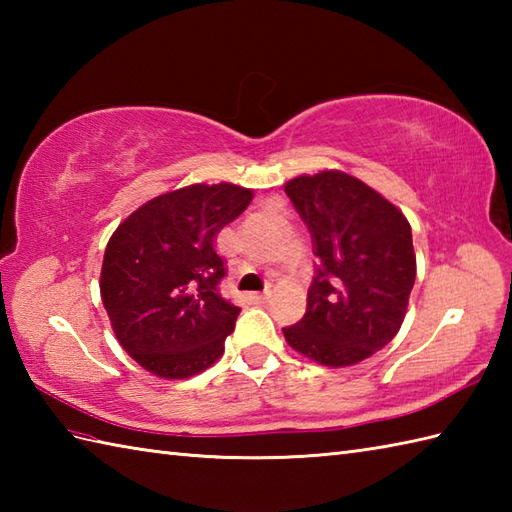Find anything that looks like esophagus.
Masks as SVG:
<instances>
[{
    "instance_id": "obj_1",
    "label": "esophagus",
    "mask_w": 512,
    "mask_h": 512,
    "mask_svg": "<svg viewBox=\"0 0 512 512\" xmlns=\"http://www.w3.org/2000/svg\"><path fill=\"white\" fill-rule=\"evenodd\" d=\"M268 292H248L246 295V299L250 301V303H266L268 301Z\"/></svg>"
}]
</instances>
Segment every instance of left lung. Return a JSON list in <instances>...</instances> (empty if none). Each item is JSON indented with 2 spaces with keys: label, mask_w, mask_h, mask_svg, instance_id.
Masks as SVG:
<instances>
[{
  "label": "left lung",
  "mask_w": 512,
  "mask_h": 512,
  "mask_svg": "<svg viewBox=\"0 0 512 512\" xmlns=\"http://www.w3.org/2000/svg\"><path fill=\"white\" fill-rule=\"evenodd\" d=\"M286 193L317 255L306 314L284 328L286 341L321 365L361 363L405 321L416 281L411 226L383 195L343 171L299 176Z\"/></svg>",
  "instance_id": "left-lung-1"
}]
</instances>
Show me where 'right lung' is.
<instances>
[{"instance_id": "add662e5", "label": "right lung", "mask_w": 512, "mask_h": 512, "mask_svg": "<svg viewBox=\"0 0 512 512\" xmlns=\"http://www.w3.org/2000/svg\"><path fill=\"white\" fill-rule=\"evenodd\" d=\"M253 200L231 182L162 193L116 228L101 299L123 350L160 378H189L224 354L239 308L220 295L215 237Z\"/></svg>"}]
</instances>
